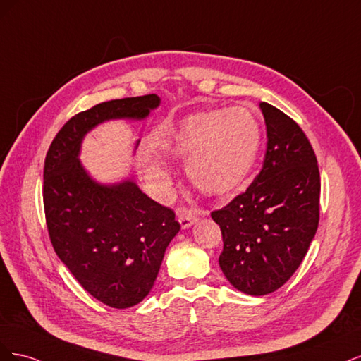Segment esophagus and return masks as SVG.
Listing matches in <instances>:
<instances>
[{
  "label": "esophagus",
  "mask_w": 361,
  "mask_h": 361,
  "mask_svg": "<svg viewBox=\"0 0 361 361\" xmlns=\"http://www.w3.org/2000/svg\"><path fill=\"white\" fill-rule=\"evenodd\" d=\"M178 220H179L182 228H188V227H191L192 224L199 221V216L195 212H191V211H187V209H180L178 212Z\"/></svg>",
  "instance_id": "obj_1"
}]
</instances>
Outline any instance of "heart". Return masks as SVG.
<instances>
[{
	"mask_svg": "<svg viewBox=\"0 0 361 361\" xmlns=\"http://www.w3.org/2000/svg\"><path fill=\"white\" fill-rule=\"evenodd\" d=\"M154 146L170 158L187 159V174L199 191L224 195L239 187L253 169L262 146V126L245 106L197 111L164 128ZM141 169L159 195L170 194L171 171L159 159L146 157Z\"/></svg>",
	"mask_w": 361,
	"mask_h": 361,
	"instance_id": "heart-1",
	"label": "heart"
}]
</instances>
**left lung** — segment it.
Wrapping results in <instances>:
<instances>
[{
	"mask_svg": "<svg viewBox=\"0 0 361 361\" xmlns=\"http://www.w3.org/2000/svg\"><path fill=\"white\" fill-rule=\"evenodd\" d=\"M268 147L245 192L211 214L223 233L220 268L231 285L260 297L277 290L301 265L319 223L318 161L302 129L259 104Z\"/></svg>",
	"mask_w": 361,
	"mask_h": 361,
	"instance_id": "obj_1",
	"label": "left lung"
}]
</instances>
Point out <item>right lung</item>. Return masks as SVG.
<instances>
[{"label": "right lung", "instance_id": "add662e5", "mask_svg": "<svg viewBox=\"0 0 361 361\" xmlns=\"http://www.w3.org/2000/svg\"><path fill=\"white\" fill-rule=\"evenodd\" d=\"M159 104L158 94H146L78 113L60 129L45 159L43 206L52 247L80 285L114 309L147 297L180 226L133 176L114 183L93 179L80 161L81 146L101 123L145 120Z\"/></svg>", "mask_w": 361, "mask_h": 361}]
</instances>
